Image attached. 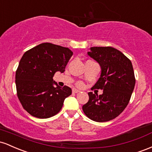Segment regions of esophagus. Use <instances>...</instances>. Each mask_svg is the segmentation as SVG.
Here are the masks:
<instances>
[{"label":"esophagus","instance_id":"34e87169","mask_svg":"<svg viewBox=\"0 0 152 152\" xmlns=\"http://www.w3.org/2000/svg\"><path fill=\"white\" fill-rule=\"evenodd\" d=\"M79 92H80V90H77V89H75V88H73V89H72V93H79Z\"/></svg>","mask_w":152,"mask_h":152}]
</instances>
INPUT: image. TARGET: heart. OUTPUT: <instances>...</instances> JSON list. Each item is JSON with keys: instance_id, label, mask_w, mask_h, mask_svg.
Listing matches in <instances>:
<instances>
[{"instance_id": "heart-1", "label": "heart", "mask_w": 152, "mask_h": 152, "mask_svg": "<svg viewBox=\"0 0 152 152\" xmlns=\"http://www.w3.org/2000/svg\"><path fill=\"white\" fill-rule=\"evenodd\" d=\"M78 85H79V86H82V85H83V83H78Z\"/></svg>"}]
</instances>
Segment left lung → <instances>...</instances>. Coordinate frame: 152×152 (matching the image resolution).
I'll use <instances>...</instances> for the list:
<instances>
[{"label":"left lung","instance_id":"1","mask_svg":"<svg viewBox=\"0 0 152 152\" xmlns=\"http://www.w3.org/2000/svg\"><path fill=\"white\" fill-rule=\"evenodd\" d=\"M88 54L101 68L93 88L103 93L100 95L88 93L89 100L83 105V112L94 121H108L118 116L129 103L136 83L132 63L111 47H90Z\"/></svg>","mask_w":152,"mask_h":152}]
</instances>
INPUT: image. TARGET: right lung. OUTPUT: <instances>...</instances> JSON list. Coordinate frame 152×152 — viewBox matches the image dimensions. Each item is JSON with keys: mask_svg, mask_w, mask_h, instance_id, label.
I'll list each match as a JSON object with an SVG mask.
<instances>
[{"mask_svg": "<svg viewBox=\"0 0 152 152\" xmlns=\"http://www.w3.org/2000/svg\"><path fill=\"white\" fill-rule=\"evenodd\" d=\"M72 54L69 48L51 43L40 44L23 54L16 72V91L23 108L32 116H54L72 94L70 88L59 87L53 77L57 72H64Z\"/></svg>", "mask_w": 152, "mask_h": 152, "instance_id": "right-lung-1", "label": "right lung"}]
</instances>
